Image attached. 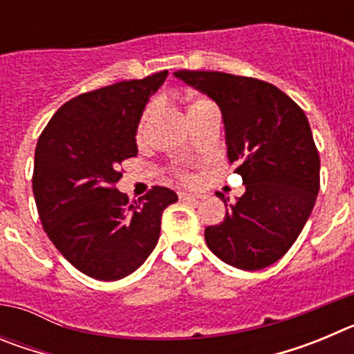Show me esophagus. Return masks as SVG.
Returning <instances> with one entry per match:
<instances>
[{
    "instance_id": "obj_1",
    "label": "esophagus",
    "mask_w": 354,
    "mask_h": 354,
    "mask_svg": "<svg viewBox=\"0 0 354 354\" xmlns=\"http://www.w3.org/2000/svg\"><path fill=\"white\" fill-rule=\"evenodd\" d=\"M179 198L184 202H198V196L192 195V193H179Z\"/></svg>"
}]
</instances>
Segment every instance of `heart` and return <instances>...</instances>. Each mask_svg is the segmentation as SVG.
<instances>
[{
	"label": "heart",
	"mask_w": 354,
	"mask_h": 354,
	"mask_svg": "<svg viewBox=\"0 0 354 354\" xmlns=\"http://www.w3.org/2000/svg\"><path fill=\"white\" fill-rule=\"evenodd\" d=\"M212 102H209L207 99H195V101L189 104V108H187V113H192V111H195V109L198 108H205V106H211ZM150 111H152V108H147L145 111H143L142 118H140V124H138V134H142L143 131H145V126H147V120H149L150 117Z\"/></svg>",
	"instance_id": "1"
}]
</instances>
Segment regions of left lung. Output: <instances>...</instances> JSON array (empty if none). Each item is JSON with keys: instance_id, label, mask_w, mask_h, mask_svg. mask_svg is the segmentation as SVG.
Returning a JSON list of instances; mask_svg holds the SVG:
<instances>
[{"instance_id": "obj_1", "label": "left lung", "mask_w": 354, "mask_h": 354, "mask_svg": "<svg viewBox=\"0 0 354 354\" xmlns=\"http://www.w3.org/2000/svg\"><path fill=\"white\" fill-rule=\"evenodd\" d=\"M175 77L211 97L225 124L228 162L245 195L225 220L205 228L216 257L246 271L274 264L294 245L319 193V152L306 115L287 93L255 77L177 71Z\"/></svg>"}]
</instances>
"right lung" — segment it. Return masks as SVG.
Segmentation results:
<instances>
[{"label":"right lung","mask_w":354,"mask_h":354,"mask_svg":"<svg viewBox=\"0 0 354 354\" xmlns=\"http://www.w3.org/2000/svg\"><path fill=\"white\" fill-rule=\"evenodd\" d=\"M168 71L120 81L65 102L40 134L33 195L40 221L58 252L95 280H120L156 248L161 214L177 202L154 186L129 202L115 184L120 162L138 154L136 129L150 95Z\"/></svg>","instance_id":"right-lung-1"}]
</instances>
